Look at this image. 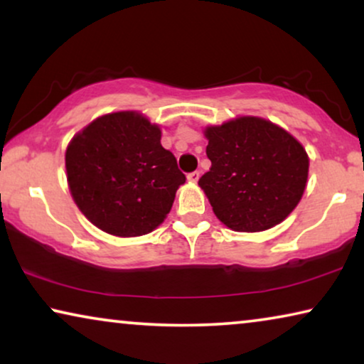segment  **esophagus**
I'll return each mask as SVG.
<instances>
[{
    "mask_svg": "<svg viewBox=\"0 0 364 364\" xmlns=\"http://www.w3.org/2000/svg\"><path fill=\"white\" fill-rule=\"evenodd\" d=\"M198 180H199V171H193V173H189V175H188L189 183H198Z\"/></svg>",
    "mask_w": 364,
    "mask_h": 364,
    "instance_id": "obj_1",
    "label": "esophagus"
}]
</instances>
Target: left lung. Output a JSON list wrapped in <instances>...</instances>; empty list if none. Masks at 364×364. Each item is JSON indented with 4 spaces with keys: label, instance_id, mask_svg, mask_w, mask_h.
<instances>
[{
    "label": "left lung",
    "instance_id": "8db88e82",
    "mask_svg": "<svg viewBox=\"0 0 364 364\" xmlns=\"http://www.w3.org/2000/svg\"><path fill=\"white\" fill-rule=\"evenodd\" d=\"M211 168L198 184L216 218L237 232L277 226L296 208L309 178L301 143L260 117L206 127Z\"/></svg>",
    "mask_w": 364,
    "mask_h": 364
}]
</instances>
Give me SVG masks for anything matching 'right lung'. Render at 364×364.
<instances>
[{
    "instance_id": "right-lung-1",
    "label": "right lung",
    "mask_w": 364,
    "mask_h": 364,
    "mask_svg": "<svg viewBox=\"0 0 364 364\" xmlns=\"http://www.w3.org/2000/svg\"><path fill=\"white\" fill-rule=\"evenodd\" d=\"M160 140V127L133 110L102 115L74 135L65 150L68 183L94 226L136 237L165 221L186 176Z\"/></svg>"
}]
</instances>
